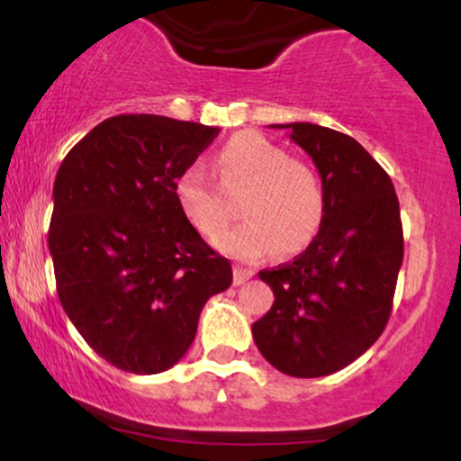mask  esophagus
I'll return each instance as SVG.
<instances>
[{
	"label": "esophagus",
	"mask_w": 461,
	"mask_h": 461,
	"mask_svg": "<svg viewBox=\"0 0 461 461\" xmlns=\"http://www.w3.org/2000/svg\"><path fill=\"white\" fill-rule=\"evenodd\" d=\"M253 271H249V268H242V267H236L234 268V285H240L245 284L249 277H251Z\"/></svg>",
	"instance_id": "1"
}]
</instances>
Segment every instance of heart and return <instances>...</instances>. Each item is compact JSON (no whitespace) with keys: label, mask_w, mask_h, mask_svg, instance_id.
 <instances>
[{"label":"heart","mask_w":461,"mask_h":461,"mask_svg":"<svg viewBox=\"0 0 461 461\" xmlns=\"http://www.w3.org/2000/svg\"><path fill=\"white\" fill-rule=\"evenodd\" d=\"M221 191L201 167H188L173 184V197L201 236H214L230 221V199L240 201L245 223L214 240L240 260L297 256L319 234L325 219V188L310 164L256 131H242L216 156Z\"/></svg>","instance_id":"obj_1"}]
</instances>
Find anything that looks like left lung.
I'll return each instance as SVG.
<instances>
[{"label": "left lung", "instance_id": "obj_1", "mask_svg": "<svg viewBox=\"0 0 461 461\" xmlns=\"http://www.w3.org/2000/svg\"><path fill=\"white\" fill-rule=\"evenodd\" d=\"M290 139L314 160L325 219L301 256L260 279L273 308L253 322V340L275 368L325 377L375 345L393 312L403 262V225L393 179L351 136L288 123Z\"/></svg>", "mask_w": 461, "mask_h": 461}]
</instances>
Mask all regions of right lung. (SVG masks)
<instances>
[{
    "mask_svg": "<svg viewBox=\"0 0 461 461\" xmlns=\"http://www.w3.org/2000/svg\"><path fill=\"white\" fill-rule=\"evenodd\" d=\"M219 128L158 114L102 121L54 182L50 251L56 290L97 356L136 375L184 357L205 301L231 264L179 212L173 184Z\"/></svg>",
    "mask_w": 461,
    "mask_h": 461,
    "instance_id": "right-lung-1",
    "label": "right lung"
}]
</instances>
